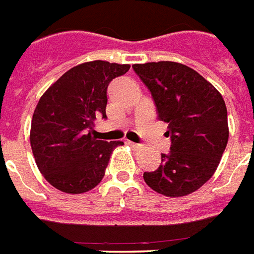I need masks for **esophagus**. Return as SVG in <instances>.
<instances>
[{
    "mask_svg": "<svg viewBox=\"0 0 254 254\" xmlns=\"http://www.w3.org/2000/svg\"><path fill=\"white\" fill-rule=\"evenodd\" d=\"M126 143L128 144V145H131L132 148H140V144H136V143H133V141H129V140H127Z\"/></svg>",
    "mask_w": 254,
    "mask_h": 254,
    "instance_id": "1",
    "label": "esophagus"
}]
</instances>
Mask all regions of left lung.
I'll return each mask as SVG.
<instances>
[{"mask_svg": "<svg viewBox=\"0 0 254 254\" xmlns=\"http://www.w3.org/2000/svg\"><path fill=\"white\" fill-rule=\"evenodd\" d=\"M149 89L160 121L168 123L170 152L144 181L170 198L191 194L214 176L230 136L222 94L196 70L181 63L133 64Z\"/></svg>", "mask_w": 254, "mask_h": 254, "instance_id": "8db88e82", "label": "left lung"}]
</instances>
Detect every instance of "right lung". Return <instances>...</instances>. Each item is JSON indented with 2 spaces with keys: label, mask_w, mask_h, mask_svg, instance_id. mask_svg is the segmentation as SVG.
<instances>
[{
  "label": "right lung",
  "mask_w": 254,
  "mask_h": 254,
  "mask_svg": "<svg viewBox=\"0 0 254 254\" xmlns=\"http://www.w3.org/2000/svg\"><path fill=\"white\" fill-rule=\"evenodd\" d=\"M128 64L94 60L66 70L47 89L31 121L30 143L38 169L54 188L82 194L102 181L110 156L123 141L93 136L97 115L106 118L107 86Z\"/></svg>",
  "instance_id": "1"
}]
</instances>
